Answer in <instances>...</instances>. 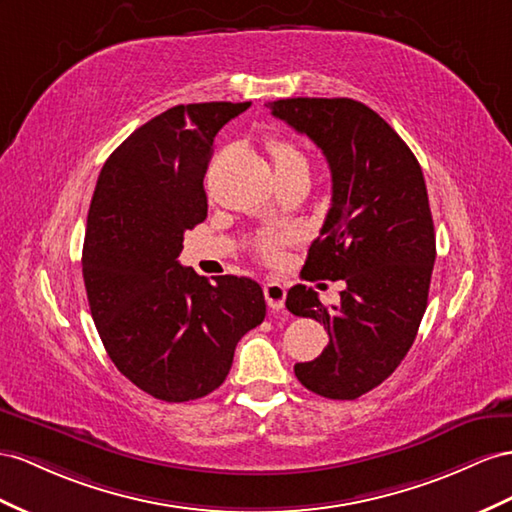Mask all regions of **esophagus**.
<instances>
[{"label": "esophagus", "instance_id": "34e87169", "mask_svg": "<svg viewBox=\"0 0 512 512\" xmlns=\"http://www.w3.org/2000/svg\"><path fill=\"white\" fill-rule=\"evenodd\" d=\"M264 296H266V303L272 311H281L285 307L287 290H285V285L272 281V283L264 285Z\"/></svg>", "mask_w": 512, "mask_h": 512}]
</instances>
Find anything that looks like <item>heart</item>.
<instances>
[{"label": "heart", "instance_id": "b5f03b06", "mask_svg": "<svg viewBox=\"0 0 512 512\" xmlns=\"http://www.w3.org/2000/svg\"><path fill=\"white\" fill-rule=\"evenodd\" d=\"M266 147H268V153L272 157L274 170H283V168L292 166V164L305 162L303 153H300L290 140H283V138L272 136V138H268ZM281 242H283V238H279V235H261V238L257 240V248H259V253L264 255V257L274 259V257L279 255Z\"/></svg>", "mask_w": 512, "mask_h": 512}]
</instances>
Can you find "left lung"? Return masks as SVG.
<instances>
[{"label": "left lung", "mask_w": 512, "mask_h": 512, "mask_svg": "<svg viewBox=\"0 0 512 512\" xmlns=\"http://www.w3.org/2000/svg\"><path fill=\"white\" fill-rule=\"evenodd\" d=\"M268 108L316 142L331 168V209L303 277L346 281L337 307H324L307 285L287 292L294 316L329 331L322 355L294 372L318 396L355 400L398 368L428 305L437 246L422 166L361 101L296 97Z\"/></svg>", "instance_id": "1"}]
</instances>
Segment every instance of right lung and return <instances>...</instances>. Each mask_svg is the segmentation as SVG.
<instances>
[{"instance_id": "right-lung-1", "label": "right lung", "mask_w": 512, "mask_h": 512, "mask_svg": "<svg viewBox=\"0 0 512 512\" xmlns=\"http://www.w3.org/2000/svg\"><path fill=\"white\" fill-rule=\"evenodd\" d=\"M248 106L170 108L116 147L97 179L82 251L90 313L112 363L157 400L218 389L242 335L266 318L253 279L209 283L177 261L183 233L207 216L214 138Z\"/></svg>"}]
</instances>
